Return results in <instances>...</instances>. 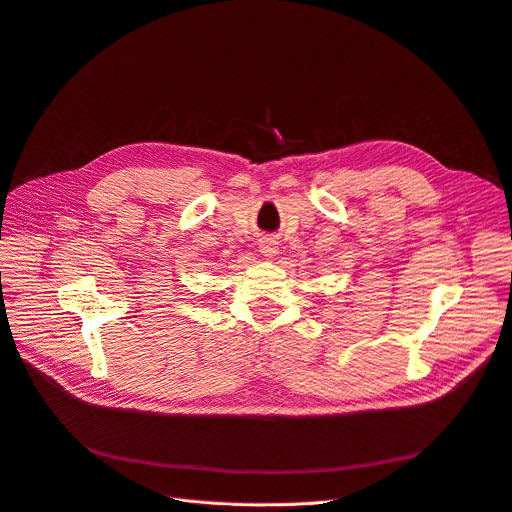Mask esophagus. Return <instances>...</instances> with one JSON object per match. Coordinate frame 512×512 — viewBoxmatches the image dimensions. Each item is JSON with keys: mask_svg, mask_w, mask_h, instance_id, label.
Masks as SVG:
<instances>
[{"mask_svg": "<svg viewBox=\"0 0 512 512\" xmlns=\"http://www.w3.org/2000/svg\"><path fill=\"white\" fill-rule=\"evenodd\" d=\"M260 252H262V256L273 258L279 252V241L275 237H262L260 239Z\"/></svg>", "mask_w": 512, "mask_h": 512, "instance_id": "1", "label": "esophagus"}]
</instances>
